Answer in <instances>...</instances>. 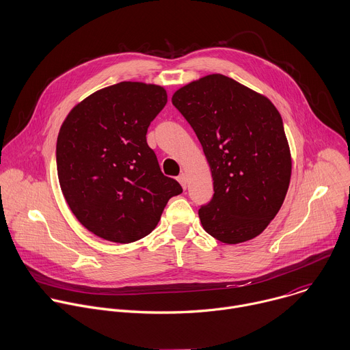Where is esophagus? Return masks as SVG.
<instances>
[{"label":"esophagus","mask_w":350,"mask_h":350,"mask_svg":"<svg viewBox=\"0 0 350 350\" xmlns=\"http://www.w3.org/2000/svg\"><path fill=\"white\" fill-rule=\"evenodd\" d=\"M177 181L183 185V188L185 189L187 188V176L184 173H181L178 177H177Z\"/></svg>","instance_id":"esophagus-1"}]
</instances>
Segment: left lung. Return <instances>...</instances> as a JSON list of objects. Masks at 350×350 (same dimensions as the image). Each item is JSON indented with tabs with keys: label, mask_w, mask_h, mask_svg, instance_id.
<instances>
[{
	"label": "left lung",
	"mask_w": 350,
	"mask_h": 350,
	"mask_svg": "<svg viewBox=\"0 0 350 350\" xmlns=\"http://www.w3.org/2000/svg\"><path fill=\"white\" fill-rule=\"evenodd\" d=\"M172 103L210 165L214 195L199 208L204 230L228 245L258 237L280 210L291 177L279 111L265 96L222 74L183 86Z\"/></svg>",
	"instance_id": "1"
}]
</instances>
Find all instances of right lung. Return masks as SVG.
Segmentation results:
<instances>
[{"label":"right lung","instance_id":"add662e5","mask_svg":"<svg viewBox=\"0 0 350 350\" xmlns=\"http://www.w3.org/2000/svg\"><path fill=\"white\" fill-rule=\"evenodd\" d=\"M167 103L166 90L120 82L77 104L56 144L62 192L78 221L94 235L132 243L157 226L181 185L163 176L147 131Z\"/></svg>","mask_w":350,"mask_h":350}]
</instances>
